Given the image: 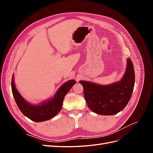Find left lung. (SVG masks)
<instances>
[{
	"instance_id": "1",
	"label": "left lung",
	"mask_w": 153,
	"mask_h": 153,
	"mask_svg": "<svg viewBox=\"0 0 153 153\" xmlns=\"http://www.w3.org/2000/svg\"><path fill=\"white\" fill-rule=\"evenodd\" d=\"M89 108L100 115H112L124 108L130 100L135 85V71L130 58L127 59L126 71L121 80L108 85L80 81Z\"/></svg>"
}]
</instances>
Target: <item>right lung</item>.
I'll return each instance as SVG.
<instances>
[{
  "label": "right lung",
  "instance_id": "1",
  "mask_svg": "<svg viewBox=\"0 0 153 153\" xmlns=\"http://www.w3.org/2000/svg\"><path fill=\"white\" fill-rule=\"evenodd\" d=\"M75 83L76 82L73 80L66 82L59 88L52 100L39 105H30L22 98L16 89L13 76L11 81V89L14 99L22 114L32 121L41 122L52 119L61 111L64 96Z\"/></svg>",
  "mask_w": 153,
  "mask_h": 153
}]
</instances>
